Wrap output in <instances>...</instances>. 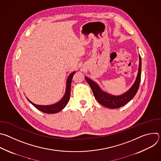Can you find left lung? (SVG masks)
I'll return each mask as SVG.
<instances>
[{
    "mask_svg": "<svg viewBox=\"0 0 161 161\" xmlns=\"http://www.w3.org/2000/svg\"><path fill=\"white\" fill-rule=\"evenodd\" d=\"M139 59L140 64L138 73H137L135 82L128 91L120 96H113L106 92L103 91L96 82L93 81L87 77H85V80L93 91L94 97L101 104L108 108L116 109L124 106L135 96L137 90H138L141 80L142 58L140 55Z\"/></svg>",
    "mask_w": 161,
    "mask_h": 161,
    "instance_id": "obj_1",
    "label": "left lung"
}]
</instances>
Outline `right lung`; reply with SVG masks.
<instances>
[{
    "mask_svg": "<svg viewBox=\"0 0 161 161\" xmlns=\"http://www.w3.org/2000/svg\"><path fill=\"white\" fill-rule=\"evenodd\" d=\"M76 72H73L69 76L67 80V84H66V90H65V93L62 97V99L58 103L52 104V105H47V106H42V105H37L31 101L29 100V101L37 109L40 110L41 111L45 113H48V114H53L59 112L62 109H63L65 106L67 105L68 103L69 99L70 98V95H71V82H72V79L73 77V75L75 74Z\"/></svg>",
    "mask_w": 161,
    "mask_h": 161,
    "instance_id": "1",
    "label": "right lung"
}]
</instances>
